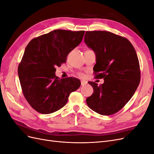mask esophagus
<instances>
[{
	"label": "esophagus",
	"instance_id": "esophagus-1",
	"mask_svg": "<svg viewBox=\"0 0 154 154\" xmlns=\"http://www.w3.org/2000/svg\"><path fill=\"white\" fill-rule=\"evenodd\" d=\"M87 83V82L86 81H85V80H82V81H81V85H84L86 84Z\"/></svg>",
	"mask_w": 154,
	"mask_h": 154
}]
</instances>
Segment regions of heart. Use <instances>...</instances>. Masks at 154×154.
Wrapping results in <instances>:
<instances>
[{
	"label": "heart",
	"mask_w": 154,
	"mask_h": 154,
	"mask_svg": "<svg viewBox=\"0 0 154 154\" xmlns=\"http://www.w3.org/2000/svg\"><path fill=\"white\" fill-rule=\"evenodd\" d=\"M80 76H83V74L81 73V74H80Z\"/></svg>",
	"instance_id": "obj_1"
}]
</instances>
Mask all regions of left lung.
Returning <instances> with one entry per match:
<instances>
[{
	"instance_id": "1",
	"label": "left lung",
	"mask_w": 154,
	"mask_h": 154,
	"mask_svg": "<svg viewBox=\"0 0 154 154\" xmlns=\"http://www.w3.org/2000/svg\"><path fill=\"white\" fill-rule=\"evenodd\" d=\"M84 41L96 53L95 77L104 80L100 85L88 82L94 92L87 98V104L101 115H112L131 99L140 82L136 50L128 39L106 31H86Z\"/></svg>"
}]
</instances>
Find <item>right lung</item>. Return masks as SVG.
Wrapping results in <instances>:
<instances>
[{
    "instance_id": "1",
    "label": "right lung",
    "mask_w": 154,
    "mask_h": 154,
    "mask_svg": "<svg viewBox=\"0 0 154 154\" xmlns=\"http://www.w3.org/2000/svg\"><path fill=\"white\" fill-rule=\"evenodd\" d=\"M85 31L56 29L31 40L18 65L22 93L36 111L51 114L66 105L70 94L80 87L76 78L60 79L56 67L80 44Z\"/></svg>"
}]
</instances>
